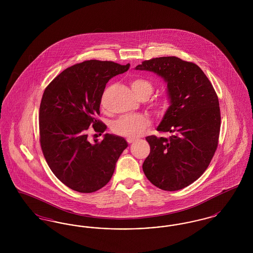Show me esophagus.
<instances>
[{"instance_id":"obj_1","label":"esophagus","mask_w":253,"mask_h":253,"mask_svg":"<svg viewBox=\"0 0 253 253\" xmlns=\"http://www.w3.org/2000/svg\"><path fill=\"white\" fill-rule=\"evenodd\" d=\"M126 140H127V142H128V143H132V142L134 141V139H133V138H130V137H128Z\"/></svg>"}]
</instances>
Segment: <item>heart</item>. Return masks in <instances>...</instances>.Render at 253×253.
<instances>
[{
  "mask_svg": "<svg viewBox=\"0 0 253 253\" xmlns=\"http://www.w3.org/2000/svg\"><path fill=\"white\" fill-rule=\"evenodd\" d=\"M131 87L138 97H148L154 90L153 84L142 78H134L131 81ZM168 101L164 96H157L153 100V107L157 112H163L167 107ZM151 121L144 115H124L113 122L112 130L119 135L127 137H137L150 125Z\"/></svg>",
  "mask_w": 253,
  "mask_h": 253,
  "instance_id": "1",
  "label": "heart"
}]
</instances>
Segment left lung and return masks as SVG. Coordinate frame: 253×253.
<instances>
[{"instance_id":"1","label":"left lung","mask_w":253,"mask_h":253,"mask_svg":"<svg viewBox=\"0 0 253 253\" xmlns=\"http://www.w3.org/2000/svg\"><path fill=\"white\" fill-rule=\"evenodd\" d=\"M135 69L161 76L170 98L157 131L171 135L146 137L151 150L143 171L157 188L178 191L197 180L215 154L221 126L216 92L198 65L176 57L143 60Z\"/></svg>"}]
</instances>
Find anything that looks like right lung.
I'll return each instance as SVG.
<instances>
[{
	"label": "right lung",
	"instance_id": "add662e5",
	"mask_svg": "<svg viewBox=\"0 0 253 253\" xmlns=\"http://www.w3.org/2000/svg\"><path fill=\"white\" fill-rule=\"evenodd\" d=\"M129 68L130 63L85 60L63 70L43 92L39 113L41 148L53 173L76 192L94 193L104 187L128 146L123 137L109 133L92 144L87 132L90 126L100 134L105 131L98 119L105 86Z\"/></svg>",
	"mask_w": 253,
	"mask_h": 253
}]
</instances>
